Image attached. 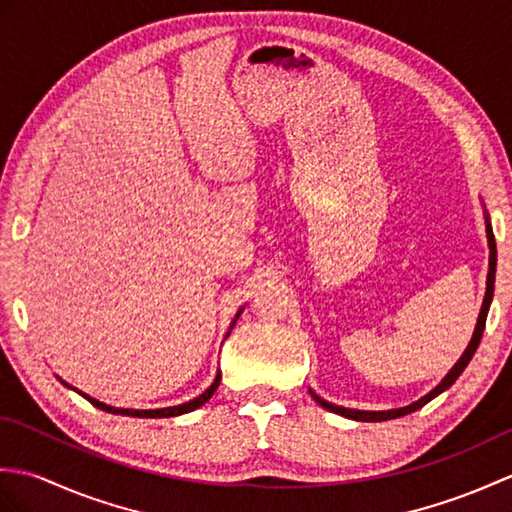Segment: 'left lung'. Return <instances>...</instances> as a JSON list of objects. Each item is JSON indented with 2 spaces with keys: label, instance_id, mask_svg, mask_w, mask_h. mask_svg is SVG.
Returning a JSON list of instances; mask_svg holds the SVG:
<instances>
[{
  "label": "left lung",
  "instance_id": "left-lung-1",
  "mask_svg": "<svg viewBox=\"0 0 512 512\" xmlns=\"http://www.w3.org/2000/svg\"><path fill=\"white\" fill-rule=\"evenodd\" d=\"M486 237H488V248H491V257H488V277H486V295H484V303H482V310H480V317H477V325H475V332H473V339L469 343V347H466L464 354L460 356V361L455 363L451 367V372L442 378V383L431 389L427 396H422L420 400L411 402V405L407 407H400V409H389V411H361V409H345V407H339V405H332V402L319 398L314 391L310 389L312 398L319 402L321 407H325L332 413H339V416L343 418H350V420H361V422H383V420H394V418H400V416H407V413L416 411L420 407L427 405L429 400H433L436 396H440L444 389H449L455 380H458V376L464 372V367L469 365V361L473 358L477 345H480L482 341V334H484V325H486V314H488V308H491V301H493V290H495V266H497V250H495V235H493V228H491V222H488V215H486Z\"/></svg>",
  "mask_w": 512,
  "mask_h": 512
}]
</instances>
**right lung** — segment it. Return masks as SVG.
I'll use <instances>...</instances> for the list:
<instances>
[{"mask_svg": "<svg viewBox=\"0 0 512 512\" xmlns=\"http://www.w3.org/2000/svg\"><path fill=\"white\" fill-rule=\"evenodd\" d=\"M239 314H242V310H239V312L235 314V319H233V323H231V328L235 325V321L239 319ZM228 334H231V332H228ZM228 334H226V336H228ZM220 378H222V374L217 372V376H215V380L211 383V387L206 389L204 394H200L198 398H193V400H189V402H182V405H176V407H165V409H118V407L105 405V402L96 400V398H92V396H88V394H83V391L70 387L68 383H63V380H61V383H63L65 387H70V389H74V391H79V394H81L83 398H88L96 409H103V411H107V413H116V416H132V418H173V416H182V413H189V411H193V409L202 407L204 402L209 400V398L215 394L217 385H220Z\"/></svg>", "mask_w": 512, "mask_h": 512, "instance_id": "1", "label": "right lung"}]
</instances>
